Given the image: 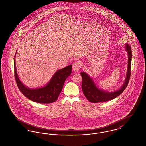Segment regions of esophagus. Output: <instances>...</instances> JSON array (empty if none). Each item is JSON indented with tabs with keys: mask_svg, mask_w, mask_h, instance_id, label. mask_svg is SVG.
<instances>
[{
	"mask_svg": "<svg viewBox=\"0 0 146 146\" xmlns=\"http://www.w3.org/2000/svg\"><path fill=\"white\" fill-rule=\"evenodd\" d=\"M73 70L74 72H78L79 70V64L78 62H75L72 64Z\"/></svg>",
	"mask_w": 146,
	"mask_h": 146,
	"instance_id": "34e87169",
	"label": "esophagus"
}]
</instances>
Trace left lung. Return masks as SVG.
Instances as JSON below:
<instances>
[{
  "mask_svg": "<svg viewBox=\"0 0 146 146\" xmlns=\"http://www.w3.org/2000/svg\"><path fill=\"white\" fill-rule=\"evenodd\" d=\"M125 48L128 54L127 70L125 82H123V85L118 90L111 92L105 91L98 88L93 78L85 72H82L80 73L82 77V89L83 94L90 102L97 103L111 100L119 96L127 87L131 75L132 51L130 46L127 43L125 44Z\"/></svg>",
  "mask_w": 146,
  "mask_h": 146,
  "instance_id": "8db88e82",
  "label": "left lung"
}]
</instances>
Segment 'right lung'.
Returning <instances> with one entry per match:
<instances>
[{"label":"right lung","mask_w":146,"mask_h":146,"mask_svg":"<svg viewBox=\"0 0 146 146\" xmlns=\"http://www.w3.org/2000/svg\"><path fill=\"white\" fill-rule=\"evenodd\" d=\"M17 52L15 54V58ZM14 58V74L17 86L20 92L29 99L36 103L49 104L57 100L64 82L72 73V65L58 69L52 76L50 80L44 86L37 88H30L25 86L17 75Z\"/></svg>","instance_id":"1"}]
</instances>
